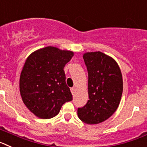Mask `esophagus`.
Masks as SVG:
<instances>
[{
	"instance_id": "obj_1",
	"label": "esophagus",
	"mask_w": 147,
	"mask_h": 147,
	"mask_svg": "<svg viewBox=\"0 0 147 147\" xmlns=\"http://www.w3.org/2000/svg\"><path fill=\"white\" fill-rule=\"evenodd\" d=\"M70 90H71V92H72V95H74V93H75V88L72 87L71 89H70Z\"/></svg>"
}]
</instances>
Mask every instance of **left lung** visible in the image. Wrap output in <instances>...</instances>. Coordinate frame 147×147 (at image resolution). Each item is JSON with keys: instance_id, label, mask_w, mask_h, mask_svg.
I'll return each instance as SVG.
<instances>
[{"instance_id": "obj_1", "label": "left lung", "mask_w": 147, "mask_h": 147, "mask_svg": "<svg viewBox=\"0 0 147 147\" xmlns=\"http://www.w3.org/2000/svg\"><path fill=\"white\" fill-rule=\"evenodd\" d=\"M88 71L89 100L78 109V118L88 124H97L112 115L121 101L123 79L118 63L100 52L84 55Z\"/></svg>"}]
</instances>
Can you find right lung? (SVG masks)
<instances>
[{
	"label": "right lung",
	"mask_w": 147,
	"mask_h": 147,
	"mask_svg": "<svg viewBox=\"0 0 147 147\" xmlns=\"http://www.w3.org/2000/svg\"><path fill=\"white\" fill-rule=\"evenodd\" d=\"M72 56L71 51L47 47L26 59L20 77V95L24 104L38 118H53L64 103L72 100L63 70Z\"/></svg>",
	"instance_id": "1"
}]
</instances>
